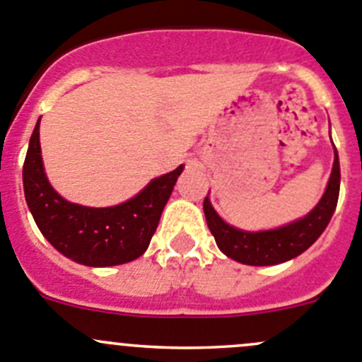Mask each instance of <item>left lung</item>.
<instances>
[{"label":"left lung","instance_id":"1","mask_svg":"<svg viewBox=\"0 0 362 362\" xmlns=\"http://www.w3.org/2000/svg\"><path fill=\"white\" fill-rule=\"evenodd\" d=\"M338 196L339 159L334 148V164H332L327 189L318 205L303 219L269 231H242L224 223L210 205L209 198L203 202V210L217 247L228 258L237 259L245 265H276L299 256L320 237L334 214Z\"/></svg>","mask_w":362,"mask_h":362}]
</instances>
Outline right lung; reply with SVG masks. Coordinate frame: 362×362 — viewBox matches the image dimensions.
Segmentation results:
<instances>
[{
  "label": "right lung",
  "instance_id": "add662e5",
  "mask_svg": "<svg viewBox=\"0 0 362 362\" xmlns=\"http://www.w3.org/2000/svg\"><path fill=\"white\" fill-rule=\"evenodd\" d=\"M40 118L30 138L23 166L26 203L38 230L66 258L88 267L132 262L148 249L164 205L184 166L153 178L138 196L107 209L63 199L49 184L40 156Z\"/></svg>",
  "mask_w": 362,
  "mask_h": 362
}]
</instances>
